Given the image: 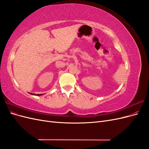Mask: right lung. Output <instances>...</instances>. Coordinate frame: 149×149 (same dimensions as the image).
<instances>
[{"label": "right lung", "mask_w": 149, "mask_h": 149, "mask_svg": "<svg viewBox=\"0 0 149 149\" xmlns=\"http://www.w3.org/2000/svg\"><path fill=\"white\" fill-rule=\"evenodd\" d=\"M30 94H32V95H36V96H41V95H42V94H33V93H30Z\"/></svg>", "instance_id": "right-lung-1"}]
</instances>
